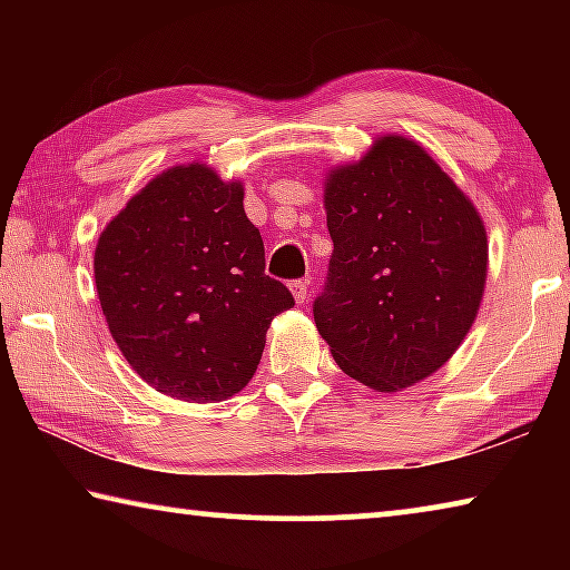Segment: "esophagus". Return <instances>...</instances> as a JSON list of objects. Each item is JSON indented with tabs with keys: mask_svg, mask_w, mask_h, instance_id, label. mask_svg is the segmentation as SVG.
Wrapping results in <instances>:
<instances>
[{
	"mask_svg": "<svg viewBox=\"0 0 570 570\" xmlns=\"http://www.w3.org/2000/svg\"><path fill=\"white\" fill-rule=\"evenodd\" d=\"M288 288H292L296 304H304L308 298V282H306V278H296V282L288 284Z\"/></svg>",
	"mask_w": 570,
	"mask_h": 570,
	"instance_id": "1",
	"label": "esophagus"
}]
</instances>
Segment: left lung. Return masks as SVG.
<instances>
[{"label":"left lung","instance_id":"8db88e82","mask_svg":"<svg viewBox=\"0 0 570 570\" xmlns=\"http://www.w3.org/2000/svg\"><path fill=\"white\" fill-rule=\"evenodd\" d=\"M324 208L334 250L316 330L352 380L412 387L455 354L478 316L488 278L478 208L404 135L332 168Z\"/></svg>","mask_w":570,"mask_h":570}]
</instances>
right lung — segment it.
<instances>
[{"label": "right lung", "instance_id": "right-lung-1", "mask_svg": "<svg viewBox=\"0 0 570 570\" xmlns=\"http://www.w3.org/2000/svg\"><path fill=\"white\" fill-rule=\"evenodd\" d=\"M264 268L244 186L206 163L163 170L95 246L115 344L153 390L186 402L228 400L254 377L268 324L294 306Z\"/></svg>", "mask_w": 570, "mask_h": 570}]
</instances>
